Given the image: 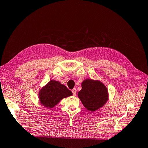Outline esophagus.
I'll list each match as a JSON object with an SVG mask.
<instances>
[{
    "instance_id": "34e87169",
    "label": "esophagus",
    "mask_w": 148,
    "mask_h": 148,
    "mask_svg": "<svg viewBox=\"0 0 148 148\" xmlns=\"http://www.w3.org/2000/svg\"><path fill=\"white\" fill-rule=\"evenodd\" d=\"M71 92H72L73 96H76V94H77V89H76V88H73L72 90H71Z\"/></svg>"
}]
</instances>
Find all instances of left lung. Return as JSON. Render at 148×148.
<instances>
[{"label":"left lung","mask_w":148,"mask_h":148,"mask_svg":"<svg viewBox=\"0 0 148 148\" xmlns=\"http://www.w3.org/2000/svg\"><path fill=\"white\" fill-rule=\"evenodd\" d=\"M82 86L78 96L88 110L94 112L106 104L108 99V92L102 83L87 79L83 82Z\"/></svg>","instance_id":"1"}]
</instances>
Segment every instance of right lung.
I'll use <instances>...</instances> for the list:
<instances>
[{"instance_id":"right-lung-1","label":"right lung","mask_w":148,"mask_h":148,"mask_svg":"<svg viewBox=\"0 0 148 148\" xmlns=\"http://www.w3.org/2000/svg\"><path fill=\"white\" fill-rule=\"evenodd\" d=\"M72 95V92L65 85L59 82L51 80L39 92V99L41 104L47 108L57 105L63 98Z\"/></svg>"}]
</instances>
